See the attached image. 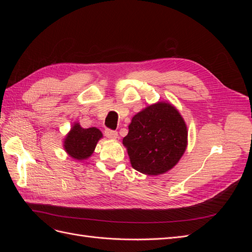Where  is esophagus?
Returning a JSON list of instances; mask_svg holds the SVG:
<instances>
[{"mask_svg":"<svg viewBox=\"0 0 252 252\" xmlns=\"http://www.w3.org/2000/svg\"><path fill=\"white\" fill-rule=\"evenodd\" d=\"M105 135L107 136L109 140H117V139H119L118 132L117 131H113V130H110V129H106V130H105Z\"/></svg>","mask_w":252,"mask_h":252,"instance_id":"34e87169","label":"esophagus"}]
</instances>
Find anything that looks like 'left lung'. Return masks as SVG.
Returning a JSON list of instances; mask_svg holds the SVG:
<instances>
[{
    "label": "left lung",
    "mask_w": 252,
    "mask_h": 252,
    "mask_svg": "<svg viewBox=\"0 0 252 252\" xmlns=\"http://www.w3.org/2000/svg\"><path fill=\"white\" fill-rule=\"evenodd\" d=\"M123 145L132 168L147 175L172 169L184 155L188 130L172 104L161 101L147 106L131 119Z\"/></svg>",
    "instance_id": "left-lung-1"
}]
</instances>
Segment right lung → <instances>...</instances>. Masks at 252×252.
Returning <instances> with one entry per match:
<instances>
[{
	"instance_id": "obj_1",
	"label": "right lung",
	"mask_w": 252,
	"mask_h": 252,
	"mask_svg": "<svg viewBox=\"0 0 252 252\" xmlns=\"http://www.w3.org/2000/svg\"><path fill=\"white\" fill-rule=\"evenodd\" d=\"M103 138V133L96 127L83 128L75 122L63 141V147L70 158L83 161L93 156L97 142Z\"/></svg>"
}]
</instances>
